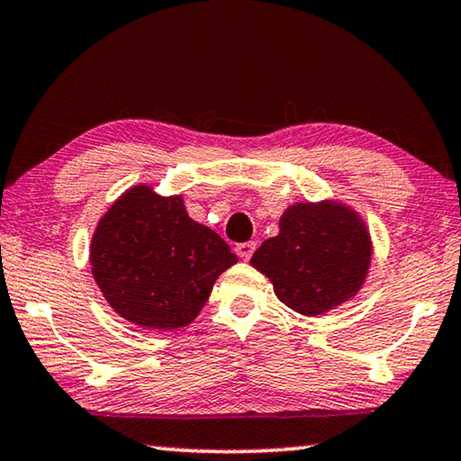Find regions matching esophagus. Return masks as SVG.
<instances>
[{
  "label": "esophagus",
  "instance_id": "34e87169",
  "mask_svg": "<svg viewBox=\"0 0 461 461\" xmlns=\"http://www.w3.org/2000/svg\"><path fill=\"white\" fill-rule=\"evenodd\" d=\"M235 251H237V256L241 258V259H249L251 256H253V251H256V243L253 241H247V243H239L237 247H235Z\"/></svg>",
  "mask_w": 461,
  "mask_h": 461
}]
</instances>
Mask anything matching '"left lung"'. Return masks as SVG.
<instances>
[{
    "mask_svg": "<svg viewBox=\"0 0 461 461\" xmlns=\"http://www.w3.org/2000/svg\"><path fill=\"white\" fill-rule=\"evenodd\" d=\"M370 259L372 241L362 216L326 199L289 205L278 235L253 253L251 266L270 278L276 297L293 312L320 316L357 295Z\"/></svg>",
    "mask_w": 461,
    "mask_h": 461,
    "instance_id": "1",
    "label": "left lung"
}]
</instances>
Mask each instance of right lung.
<instances>
[{
    "label": "right lung",
    "instance_id": "add662e5",
    "mask_svg": "<svg viewBox=\"0 0 461 461\" xmlns=\"http://www.w3.org/2000/svg\"><path fill=\"white\" fill-rule=\"evenodd\" d=\"M89 259L110 308L148 330L191 324L216 278L237 264L218 232L189 218L181 195L148 185L131 186L102 216Z\"/></svg>",
    "mask_w": 461,
    "mask_h": 461
}]
</instances>
